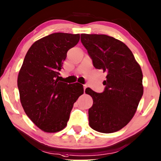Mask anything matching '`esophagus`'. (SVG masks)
<instances>
[{"mask_svg":"<svg viewBox=\"0 0 161 161\" xmlns=\"http://www.w3.org/2000/svg\"><path fill=\"white\" fill-rule=\"evenodd\" d=\"M87 86L86 85H83V89H84V91L86 90V89Z\"/></svg>","mask_w":161,"mask_h":161,"instance_id":"obj_1","label":"esophagus"}]
</instances>
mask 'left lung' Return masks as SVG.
<instances>
[{
    "instance_id": "8db88e82",
    "label": "left lung",
    "mask_w": 161,
    "mask_h": 161,
    "mask_svg": "<svg viewBox=\"0 0 161 161\" xmlns=\"http://www.w3.org/2000/svg\"><path fill=\"white\" fill-rule=\"evenodd\" d=\"M80 41L93 66L107 74L103 92L86 89L93 99L89 126L99 132H115L129 124L143 96L141 68L128 47L113 37L82 34Z\"/></svg>"
}]
</instances>
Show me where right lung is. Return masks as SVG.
<instances>
[{
	"label": "right lung",
	"instance_id": "right-lung-1",
	"mask_svg": "<svg viewBox=\"0 0 161 161\" xmlns=\"http://www.w3.org/2000/svg\"><path fill=\"white\" fill-rule=\"evenodd\" d=\"M79 34L53 33L35 41L27 52L18 77L20 100L26 115L46 132L65 128L83 85L58 81L68 50Z\"/></svg>",
	"mask_w": 161,
	"mask_h": 161
}]
</instances>
